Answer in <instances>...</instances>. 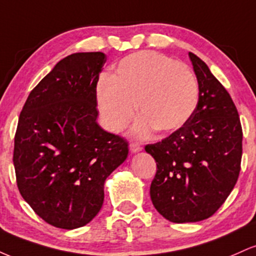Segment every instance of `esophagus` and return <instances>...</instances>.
<instances>
[{
    "mask_svg": "<svg viewBox=\"0 0 256 256\" xmlns=\"http://www.w3.org/2000/svg\"><path fill=\"white\" fill-rule=\"evenodd\" d=\"M143 149V146L140 144H138L136 142H132L130 143V150L132 152H140Z\"/></svg>",
    "mask_w": 256,
    "mask_h": 256,
    "instance_id": "34e87169",
    "label": "esophagus"
}]
</instances>
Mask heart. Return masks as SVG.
Here are the masks:
<instances>
[{
  "instance_id": "1",
  "label": "heart",
  "mask_w": 256,
  "mask_h": 256,
  "mask_svg": "<svg viewBox=\"0 0 256 256\" xmlns=\"http://www.w3.org/2000/svg\"><path fill=\"white\" fill-rule=\"evenodd\" d=\"M198 95V82L188 64L150 50L125 56L98 88L100 113L110 131L128 128L137 104L142 116L134 130L138 136L183 126L195 112Z\"/></svg>"
}]
</instances>
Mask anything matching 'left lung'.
I'll list each match as a JSON object with an SVG mask.
<instances>
[{
	"label": "left lung",
	"instance_id": "8db88e82",
	"mask_svg": "<svg viewBox=\"0 0 256 256\" xmlns=\"http://www.w3.org/2000/svg\"><path fill=\"white\" fill-rule=\"evenodd\" d=\"M198 82L190 119L146 152L156 161L150 198L164 218L195 222L212 216L237 183L242 125L230 94L198 56L189 52Z\"/></svg>",
	"mask_w": 256,
	"mask_h": 256
}]
</instances>
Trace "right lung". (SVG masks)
I'll use <instances>...</instances> for the list:
<instances>
[{"label":"right lung","instance_id":"obj_1","mask_svg":"<svg viewBox=\"0 0 256 256\" xmlns=\"http://www.w3.org/2000/svg\"><path fill=\"white\" fill-rule=\"evenodd\" d=\"M104 62L100 52L62 58L32 89L20 113L13 152L18 189L55 228L72 230L95 218L106 179L128 158V140L96 122Z\"/></svg>","mask_w":256,"mask_h":256}]
</instances>
